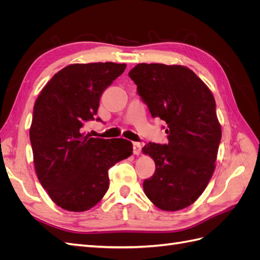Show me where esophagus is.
<instances>
[{
    "mask_svg": "<svg viewBox=\"0 0 260 260\" xmlns=\"http://www.w3.org/2000/svg\"><path fill=\"white\" fill-rule=\"evenodd\" d=\"M142 146L143 144L141 142H133V153L136 155H139L141 151H142Z\"/></svg>",
    "mask_w": 260,
    "mask_h": 260,
    "instance_id": "1",
    "label": "esophagus"
}]
</instances>
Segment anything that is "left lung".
Instances as JSON below:
<instances>
[{"label":"left lung","instance_id":"1","mask_svg":"<svg viewBox=\"0 0 260 260\" xmlns=\"http://www.w3.org/2000/svg\"><path fill=\"white\" fill-rule=\"evenodd\" d=\"M153 118L165 122L168 143H147L142 151L155 161L143 182L154 205L167 211L190 206L214 174L221 128L211 92L191 69L179 65L138 64L129 72Z\"/></svg>","mask_w":260,"mask_h":260}]
</instances>
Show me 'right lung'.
<instances>
[{
    "label": "right lung",
    "instance_id": "obj_1",
    "mask_svg": "<svg viewBox=\"0 0 260 260\" xmlns=\"http://www.w3.org/2000/svg\"><path fill=\"white\" fill-rule=\"evenodd\" d=\"M125 64L90 62L62 68L48 82L34 106L30 142L39 181L52 201L69 211H85L108 190V170L132 154L125 139L83 136L96 118L103 92Z\"/></svg>",
    "mask_w": 260,
    "mask_h": 260
}]
</instances>
